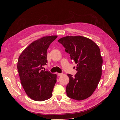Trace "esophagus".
<instances>
[{"mask_svg": "<svg viewBox=\"0 0 120 120\" xmlns=\"http://www.w3.org/2000/svg\"><path fill=\"white\" fill-rule=\"evenodd\" d=\"M62 75H63L62 73H58L57 74V75L58 76H61Z\"/></svg>", "mask_w": 120, "mask_h": 120, "instance_id": "esophagus-1", "label": "esophagus"}]
</instances>
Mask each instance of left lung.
I'll return each mask as SVG.
<instances>
[{
    "mask_svg": "<svg viewBox=\"0 0 120 120\" xmlns=\"http://www.w3.org/2000/svg\"><path fill=\"white\" fill-rule=\"evenodd\" d=\"M58 42L77 64L75 76L67 75V96L78 101L88 98L97 88L101 75L102 58L100 48L92 40L82 36H66Z\"/></svg>",
    "mask_w": 120,
    "mask_h": 120,
    "instance_id": "left-lung-1",
    "label": "left lung"
}]
</instances>
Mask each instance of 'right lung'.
Segmentation results:
<instances>
[{
  "instance_id": "obj_1",
  "label": "right lung",
  "mask_w": 120,
  "mask_h": 120,
  "mask_svg": "<svg viewBox=\"0 0 120 120\" xmlns=\"http://www.w3.org/2000/svg\"><path fill=\"white\" fill-rule=\"evenodd\" d=\"M57 36L44 37L30 44L21 54L18 70L21 83L28 97L36 101L50 98L56 82V75L42 70L46 64L47 50Z\"/></svg>"
}]
</instances>
